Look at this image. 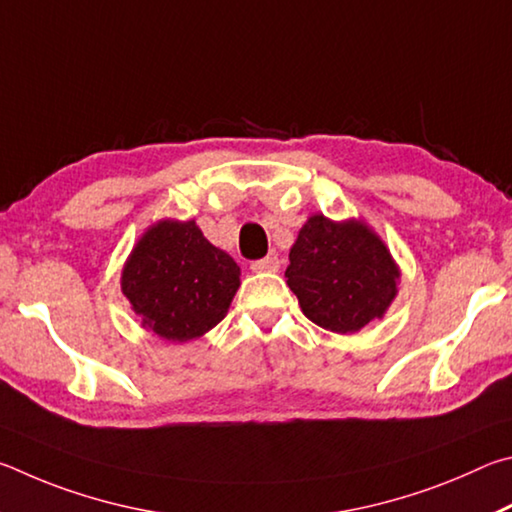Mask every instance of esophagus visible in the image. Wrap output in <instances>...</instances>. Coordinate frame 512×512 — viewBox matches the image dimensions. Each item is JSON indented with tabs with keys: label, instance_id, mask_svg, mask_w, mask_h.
<instances>
[{
	"label": "esophagus",
	"instance_id": "34e87169",
	"mask_svg": "<svg viewBox=\"0 0 512 512\" xmlns=\"http://www.w3.org/2000/svg\"><path fill=\"white\" fill-rule=\"evenodd\" d=\"M279 270V258L276 256H267L261 258V261L251 263V272H276Z\"/></svg>",
	"mask_w": 512,
	"mask_h": 512
}]
</instances>
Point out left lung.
<instances>
[{"label":"left lung","mask_w":512,"mask_h":512,"mask_svg":"<svg viewBox=\"0 0 512 512\" xmlns=\"http://www.w3.org/2000/svg\"><path fill=\"white\" fill-rule=\"evenodd\" d=\"M285 279L312 324L353 335L387 315L398 297L400 267L364 220L315 213L294 240Z\"/></svg>","instance_id":"obj_1"}]
</instances>
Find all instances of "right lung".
Returning <instances> with one entry per match:
<instances>
[{"mask_svg":"<svg viewBox=\"0 0 512 512\" xmlns=\"http://www.w3.org/2000/svg\"><path fill=\"white\" fill-rule=\"evenodd\" d=\"M238 288V263L211 245L195 220L161 218L150 224L121 272V292L141 328L173 344L218 326Z\"/></svg>","mask_w":512,"mask_h":512,"instance_id":"1","label":"right lung"}]
</instances>
